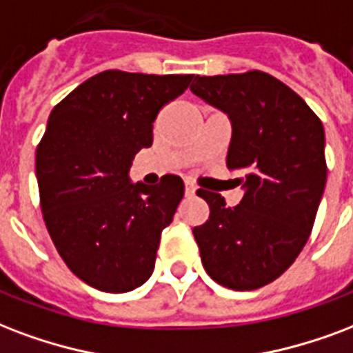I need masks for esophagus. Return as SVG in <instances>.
<instances>
[{"mask_svg": "<svg viewBox=\"0 0 353 353\" xmlns=\"http://www.w3.org/2000/svg\"><path fill=\"white\" fill-rule=\"evenodd\" d=\"M185 194L187 196H194L196 194V187L192 183H185Z\"/></svg>", "mask_w": 353, "mask_h": 353, "instance_id": "esophagus-1", "label": "esophagus"}]
</instances>
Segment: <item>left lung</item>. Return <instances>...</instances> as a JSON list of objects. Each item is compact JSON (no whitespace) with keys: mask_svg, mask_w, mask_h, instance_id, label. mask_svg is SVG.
<instances>
[{"mask_svg":"<svg viewBox=\"0 0 353 353\" xmlns=\"http://www.w3.org/2000/svg\"><path fill=\"white\" fill-rule=\"evenodd\" d=\"M192 94L228 114L225 165L241 203L198 190L209 220L192 230L205 272L233 290L272 283L302 252L326 187L324 125L294 90L265 72L196 75Z\"/></svg>","mask_w":353,"mask_h":353,"instance_id":"left-lung-1","label":"left lung"}]
</instances>
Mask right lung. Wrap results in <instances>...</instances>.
Returning <instances> with one entry per match:
<instances>
[{
    "label": "right lung",
    "instance_id": "right-lung-1",
    "mask_svg": "<svg viewBox=\"0 0 353 353\" xmlns=\"http://www.w3.org/2000/svg\"><path fill=\"white\" fill-rule=\"evenodd\" d=\"M192 79L107 70L51 111L34 163L40 207L64 263L94 289L128 292L152 276L185 185L172 174L133 183L129 168L152 146L159 111Z\"/></svg>",
    "mask_w": 353,
    "mask_h": 353
}]
</instances>
